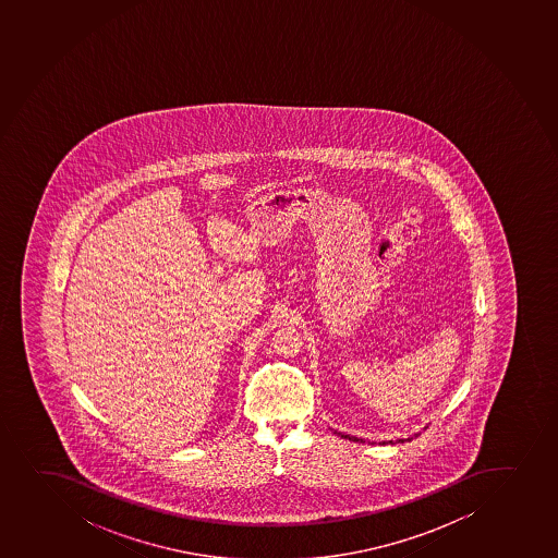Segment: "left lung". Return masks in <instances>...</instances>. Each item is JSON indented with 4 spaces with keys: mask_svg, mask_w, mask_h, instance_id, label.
<instances>
[{
    "mask_svg": "<svg viewBox=\"0 0 558 558\" xmlns=\"http://www.w3.org/2000/svg\"><path fill=\"white\" fill-rule=\"evenodd\" d=\"M337 435H341L342 438H350L348 437V435H342V433H337ZM350 440H357V438H350ZM390 444H395L392 442V440H389ZM398 442H403V438H400V440H398Z\"/></svg>",
    "mask_w": 558,
    "mask_h": 558,
    "instance_id": "8db88e82",
    "label": "left lung"
}]
</instances>
